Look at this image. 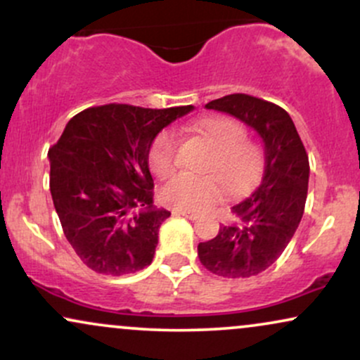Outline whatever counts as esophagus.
<instances>
[{
    "mask_svg": "<svg viewBox=\"0 0 360 360\" xmlns=\"http://www.w3.org/2000/svg\"><path fill=\"white\" fill-rule=\"evenodd\" d=\"M174 214H181V217H186V218H189V220H196L198 217H200V214L198 213H194V212H186V210H174V212H172Z\"/></svg>",
    "mask_w": 360,
    "mask_h": 360,
    "instance_id": "34e87169",
    "label": "esophagus"
}]
</instances>
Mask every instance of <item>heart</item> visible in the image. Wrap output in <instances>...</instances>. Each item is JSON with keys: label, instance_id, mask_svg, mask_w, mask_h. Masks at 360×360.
I'll return each instance as SVG.
<instances>
[{"label": "heart", "instance_id": "heart-1", "mask_svg": "<svg viewBox=\"0 0 360 360\" xmlns=\"http://www.w3.org/2000/svg\"><path fill=\"white\" fill-rule=\"evenodd\" d=\"M194 131L214 147L206 162L212 174H183L172 177L160 191L169 206L186 212H201L223 196V184L232 193H240L254 183L260 169V150L247 140V130L238 120L223 115L205 117L194 123ZM179 139L172 130H162L148 148V166L160 179L174 174L177 169Z\"/></svg>", "mask_w": 360, "mask_h": 360}]
</instances>
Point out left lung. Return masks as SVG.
I'll use <instances>...</instances> for the list:
<instances>
[{"instance_id": "left-lung-1", "label": "left lung", "mask_w": 360, "mask_h": 360, "mask_svg": "<svg viewBox=\"0 0 360 360\" xmlns=\"http://www.w3.org/2000/svg\"><path fill=\"white\" fill-rule=\"evenodd\" d=\"M206 108L254 128L262 137L266 162L255 191L232 206L235 221L200 242L198 257L221 278H252L278 260L298 229L308 194V154L288 111L274 103L235 93L206 103Z\"/></svg>"}]
</instances>
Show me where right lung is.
Instances as JSON below:
<instances>
[{"instance_id":"add662e5","label":"right lung","mask_w":360,"mask_h":360,"mask_svg":"<svg viewBox=\"0 0 360 360\" xmlns=\"http://www.w3.org/2000/svg\"><path fill=\"white\" fill-rule=\"evenodd\" d=\"M191 110L93 106L69 120L49 148L53 206L89 269L123 276L152 262L159 226L171 213L154 206L148 148L164 127Z\"/></svg>"}]
</instances>
